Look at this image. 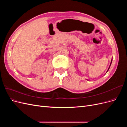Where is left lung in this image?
<instances>
[{
    "label": "left lung",
    "instance_id": "8db88e82",
    "mask_svg": "<svg viewBox=\"0 0 127 127\" xmlns=\"http://www.w3.org/2000/svg\"><path fill=\"white\" fill-rule=\"evenodd\" d=\"M112 60H111V63H110V66H109V68H108V69H107V71H106V72L108 71V70H109V68H110V66H111V63H112ZM87 80H88V79H87Z\"/></svg>",
    "mask_w": 127,
    "mask_h": 127
}]
</instances>
